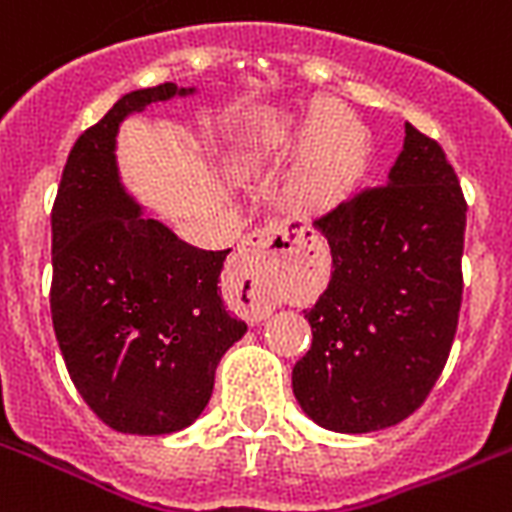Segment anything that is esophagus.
I'll return each mask as SVG.
<instances>
[{
	"label": "esophagus",
	"mask_w": 512,
	"mask_h": 512,
	"mask_svg": "<svg viewBox=\"0 0 512 512\" xmlns=\"http://www.w3.org/2000/svg\"><path fill=\"white\" fill-rule=\"evenodd\" d=\"M297 249V242L292 239V231L286 223H270L265 228H257L247 234L236 249L234 257V276L239 286L247 294V313L252 321L265 318L270 310V276L273 268L281 263V257Z\"/></svg>",
	"instance_id": "obj_1"
}]
</instances>
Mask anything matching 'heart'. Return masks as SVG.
<instances>
[{
    "label": "heart",
    "mask_w": 512,
    "mask_h": 512,
    "mask_svg": "<svg viewBox=\"0 0 512 512\" xmlns=\"http://www.w3.org/2000/svg\"><path fill=\"white\" fill-rule=\"evenodd\" d=\"M284 141V136H273ZM305 162L294 181V199L299 207L318 210L342 197L360 165V136L355 123L339 107L323 105L307 123Z\"/></svg>",
    "instance_id": "1"
}]
</instances>
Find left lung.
<instances>
[{
    "instance_id": "1",
    "label": "left lung",
    "mask_w": 512,
    "mask_h": 512,
    "mask_svg": "<svg viewBox=\"0 0 512 512\" xmlns=\"http://www.w3.org/2000/svg\"><path fill=\"white\" fill-rule=\"evenodd\" d=\"M465 210L444 149L405 123L389 181L315 218L334 270L305 310L313 347L292 389L318 426L368 434L429 397L458 331Z\"/></svg>"
}]
</instances>
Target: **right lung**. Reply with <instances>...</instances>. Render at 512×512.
I'll list each match as a JSON object with an SVG mask.
<instances>
[{"mask_svg":"<svg viewBox=\"0 0 512 512\" xmlns=\"http://www.w3.org/2000/svg\"><path fill=\"white\" fill-rule=\"evenodd\" d=\"M160 83L118 99L70 149L52 207L54 336L83 402L120 434H173L210 402L220 357L247 331L220 299L228 249L144 218L115 165L120 120L189 94Z\"/></svg>","mask_w":512,"mask_h":512,"instance_id":"right-lung-1","label":"right lung"}]
</instances>
